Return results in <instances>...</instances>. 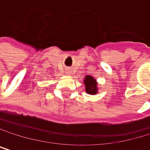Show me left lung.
<instances>
[{
	"mask_svg": "<svg viewBox=\"0 0 150 150\" xmlns=\"http://www.w3.org/2000/svg\"><path fill=\"white\" fill-rule=\"evenodd\" d=\"M83 83L85 85V92L89 94H96L98 92V86L96 80L91 76H86L83 79Z\"/></svg>",
	"mask_w": 150,
	"mask_h": 150,
	"instance_id": "obj_1",
	"label": "left lung"
}]
</instances>
